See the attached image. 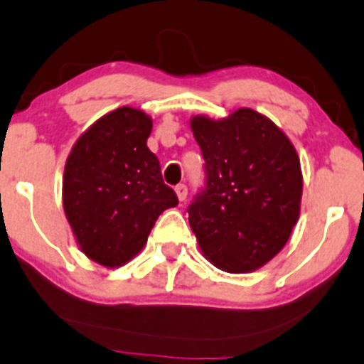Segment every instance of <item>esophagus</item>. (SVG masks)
<instances>
[{
  "label": "esophagus",
  "mask_w": 364,
  "mask_h": 364,
  "mask_svg": "<svg viewBox=\"0 0 364 364\" xmlns=\"http://www.w3.org/2000/svg\"><path fill=\"white\" fill-rule=\"evenodd\" d=\"M175 194H177L178 201H183V199L187 198V187L183 186V183H178V186L175 187Z\"/></svg>",
  "instance_id": "1"
}]
</instances>
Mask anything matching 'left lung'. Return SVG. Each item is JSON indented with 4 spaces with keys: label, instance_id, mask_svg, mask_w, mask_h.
I'll return each instance as SVG.
<instances>
[{
    "label": "left lung",
    "instance_id": "obj_1",
    "mask_svg": "<svg viewBox=\"0 0 364 364\" xmlns=\"http://www.w3.org/2000/svg\"><path fill=\"white\" fill-rule=\"evenodd\" d=\"M189 123L206 163V187L189 206L199 248L220 271H257L283 250L299 220V154L276 123L250 107Z\"/></svg>",
    "mask_w": 364,
    "mask_h": 364
}]
</instances>
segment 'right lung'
<instances>
[{"instance_id":"right-lung-1","label":"right lung","mask_w":364,"mask_h":364,"mask_svg":"<svg viewBox=\"0 0 364 364\" xmlns=\"http://www.w3.org/2000/svg\"><path fill=\"white\" fill-rule=\"evenodd\" d=\"M151 130L149 114L123 105L85 130L65 161V218L81 252L104 267L139 255L159 215L178 205L147 147Z\"/></svg>"}]
</instances>
